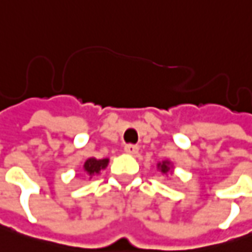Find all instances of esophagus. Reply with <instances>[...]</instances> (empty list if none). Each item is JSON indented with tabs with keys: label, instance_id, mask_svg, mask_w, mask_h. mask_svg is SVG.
I'll use <instances>...</instances> for the list:
<instances>
[{
	"label": "esophagus",
	"instance_id": "esophagus-1",
	"mask_svg": "<svg viewBox=\"0 0 252 252\" xmlns=\"http://www.w3.org/2000/svg\"><path fill=\"white\" fill-rule=\"evenodd\" d=\"M125 151H126L127 154L136 156V154L139 153V147H137V146H134V144H126V146H125Z\"/></svg>",
	"mask_w": 252,
	"mask_h": 252
}]
</instances>
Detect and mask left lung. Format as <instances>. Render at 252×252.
<instances>
[{
  "label": "left lung",
  "instance_id": "left-lung-1",
  "mask_svg": "<svg viewBox=\"0 0 252 252\" xmlns=\"http://www.w3.org/2000/svg\"><path fill=\"white\" fill-rule=\"evenodd\" d=\"M157 169L160 171L161 174H164V175H172L174 165H172V162L169 160H164L157 164Z\"/></svg>",
  "mask_w": 252,
  "mask_h": 252
}]
</instances>
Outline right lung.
Instances as JSON below:
<instances>
[{
  "label": "right lung",
  "mask_w": 252,
  "mask_h": 252,
  "mask_svg": "<svg viewBox=\"0 0 252 252\" xmlns=\"http://www.w3.org/2000/svg\"><path fill=\"white\" fill-rule=\"evenodd\" d=\"M108 164H109V158H101V160H98L95 157H90L88 160L84 162V172L87 174L88 178L91 179L94 177H96V175H99L101 171H103V169L108 167Z\"/></svg>",
  "instance_id": "add662e5"
}]
</instances>
